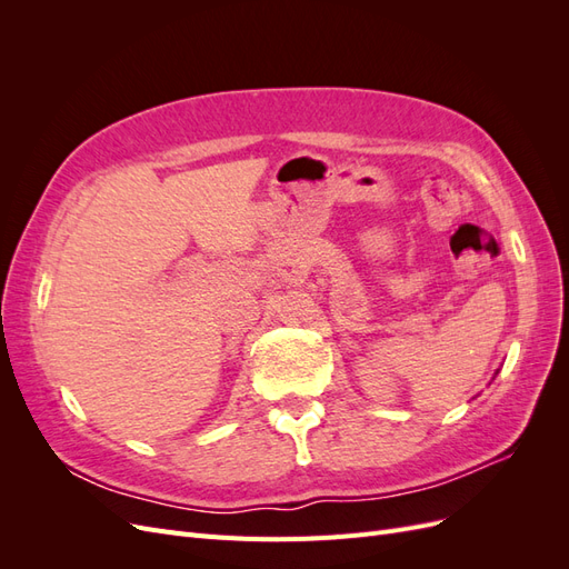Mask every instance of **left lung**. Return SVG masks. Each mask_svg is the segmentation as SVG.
Returning a JSON list of instances; mask_svg holds the SVG:
<instances>
[{
  "mask_svg": "<svg viewBox=\"0 0 569 569\" xmlns=\"http://www.w3.org/2000/svg\"><path fill=\"white\" fill-rule=\"evenodd\" d=\"M496 375H498V372H496ZM496 375H493V377H496Z\"/></svg>",
  "mask_w": 569,
  "mask_h": 569,
  "instance_id": "8db88e82",
  "label": "left lung"
}]
</instances>
